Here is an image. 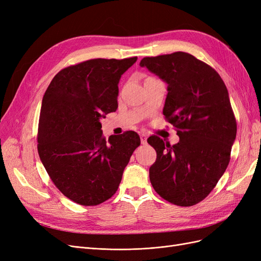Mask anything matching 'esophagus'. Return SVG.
<instances>
[{"label": "esophagus", "instance_id": "esophagus-1", "mask_svg": "<svg viewBox=\"0 0 261 261\" xmlns=\"http://www.w3.org/2000/svg\"><path fill=\"white\" fill-rule=\"evenodd\" d=\"M140 141H141V144L147 143V135H146V134H140Z\"/></svg>", "mask_w": 261, "mask_h": 261}]
</instances>
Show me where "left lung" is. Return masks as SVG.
<instances>
[{
  "mask_svg": "<svg viewBox=\"0 0 261 261\" xmlns=\"http://www.w3.org/2000/svg\"><path fill=\"white\" fill-rule=\"evenodd\" d=\"M139 65L168 84L163 115L179 137L173 146L158 136L148 138L156 151L150 181L163 199L194 206L210 194L230 162L236 120L225 84L211 66L185 52L144 58Z\"/></svg>",
  "mask_w": 261,
  "mask_h": 261,
  "instance_id": "left-lung-1",
  "label": "left lung"
}]
</instances>
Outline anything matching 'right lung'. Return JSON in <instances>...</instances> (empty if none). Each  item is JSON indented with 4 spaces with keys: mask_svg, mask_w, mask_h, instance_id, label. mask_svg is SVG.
Instances as JSON below:
<instances>
[{
    "mask_svg": "<svg viewBox=\"0 0 261 261\" xmlns=\"http://www.w3.org/2000/svg\"><path fill=\"white\" fill-rule=\"evenodd\" d=\"M137 58L93 59L54 76L41 105L38 153L59 191L83 206L115 194L139 145L135 132L102 135L100 120L117 109L118 83Z\"/></svg>",
    "mask_w": 261,
    "mask_h": 261,
    "instance_id": "add662e5",
    "label": "right lung"
}]
</instances>
